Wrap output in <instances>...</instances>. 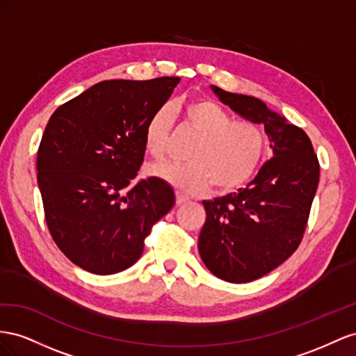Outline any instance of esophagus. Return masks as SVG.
<instances>
[{"instance_id":"esophagus-1","label":"esophagus","mask_w":356,"mask_h":356,"mask_svg":"<svg viewBox=\"0 0 356 356\" xmlns=\"http://www.w3.org/2000/svg\"><path fill=\"white\" fill-rule=\"evenodd\" d=\"M188 201H189V197H188V195L181 194V192H176V204H177V206L185 204V202H188Z\"/></svg>"}]
</instances>
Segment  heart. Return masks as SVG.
I'll list each match as a JSON object with an SVG mask.
<instances>
[{
  "label": "heart",
  "mask_w": 356,
  "mask_h": 356,
  "mask_svg": "<svg viewBox=\"0 0 356 356\" xmlns=\"http://www.w3.org/2000/svg\"><path fill=\"white\" fill-rule=\"evenodd\" d=\"M184 124L200 136L189 154V164L162 162L147 175L177 189L204 192L211 185L219 192L243 186L255 175L266 154L267 137L253 122H236L234 116L215 101L191 99L184 106ZM172 108H156L145 128V147L154 158L165 154L172 128Z\"/></svg>",
  "instance_id": "heart-1"
}]
</instances>
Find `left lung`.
<instances>
[{
  "label": "left lung",
  "instance_id": "1",
  "mask_svg": "<svg viewBox=\"0 0 356 356\" xmlns=\"http://www.w3.org/2000/svg\"><path fill=\"white\" fill-rule=\"evenodd\" d=\"M222 104L264 125L271 159L245 188L204 200L207 219L198 252L216 277L231 283L257 280L297 250L319 184V162L304 131L259 98L227 92L215 85Z\"/></svg>",
  "mask_w": 356,
  "mask_h": 356
}]
</instances>
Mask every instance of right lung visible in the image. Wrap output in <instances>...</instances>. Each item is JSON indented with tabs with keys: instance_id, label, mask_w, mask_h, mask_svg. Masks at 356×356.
<instances>
[{
	"instance_id": "1",
	"label": "right lung",
	"mask_w": 356,
	"mask_h": 356,
	"mask_svg": "<svg viewBox=\"0 0 356 356\" xmlns=\"http://www.w3.org/2000/svg\"><path fill=\"white\" fill-rule=\"evenodd\" d=\"M179 77L104 80L56 108L37 155L50 234L76 266L115 274L145 249L152 225L175 206L155 177L127 188L145 159V128Z\"/></svg>"
}]
</instances>
